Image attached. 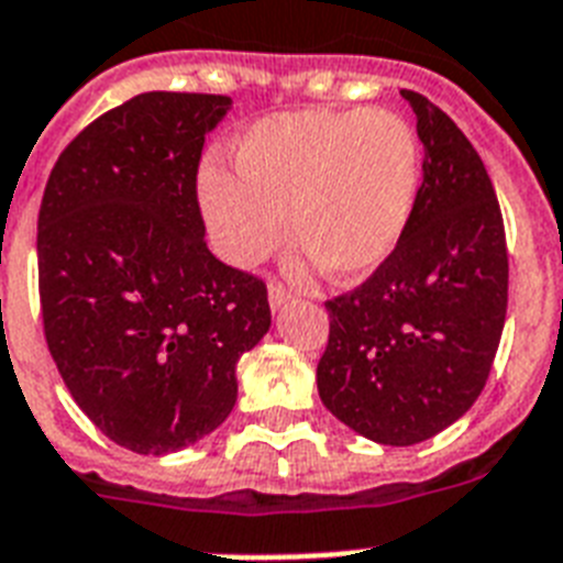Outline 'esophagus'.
Returning <instances> with one entry per match:
<instances>
[{
	"instance_id": "1",
	"label": "esophagus",
	"mask_w": 563,
	"mask_h": 563,
	"mask_svg": "<svg viewBox=\"0 0 563 563\" xmlns=\"http://www.w3.org/2000/svg\"><path fill=\"white\" fill-rule=\"evenodd\" d=\"M267 296H271V308L278 310L287 299H290V290H287L285 285H278V282H271V285H267Z\"/></svg>"
}]
</instances>
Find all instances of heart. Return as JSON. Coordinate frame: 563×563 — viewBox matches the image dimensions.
<instances>
[{
  "instance_id": "obj_1",
  "label": "heart",
  "mask_w": 563,
  "mask_h": 563,
  "mask_svg": "<svg viewBox=\"0 0 563 563\" xmlns=\"http://www.w3.org/2000/svg\"><path fill=\"white\" fill-rule=\"evenodd\" d=\"M235 172L198 180L218 253L253 267L292 239L342 282L374 273L406 235L422 178L415 125L388 109L285 111L235 146Z\"/></svg>"
}]
</instances>
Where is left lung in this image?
<instances>
[{
	"instance_id": "obj_1",
	"label": "left lung",
	"mask_w": 563,
	"mask_h": 563,
	"mask_svg": "<svg viewBox=\"0 0 563 563\" xmlns=\"http://www.w3.org/2000/svg\"><path fill=\"white\" fill-rule=\"evenodd\" d=\"M426 161L406 235L351 292L324 301L316 385L347 429L415 445L466 415L489 379L509 296L504 216L489 172L443 109L402 88Z\"/></svg>"
}]
</instances>
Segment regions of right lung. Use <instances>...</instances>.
I'll use <instances>...</instances> for the list:
<instances>
[{
	"label": "right lung",
	"instance_id": "right-lung-1",
	"mask_svg": "<svg viewBox=\"0 0 563 563\" xmlns=\"http://www.w3.org/2000/svg\"><path fill=\"white\" fill-rule=\"evenodd\" d=\"M224 95L146 91L57 157L36 221L45 342L106 438L169 454L230 417L241 354L271 331L262 278L203 241L198 164Z\"/></svg>",
	"mask_w": 563,
	"mask_h": 563
}]
</instances>
